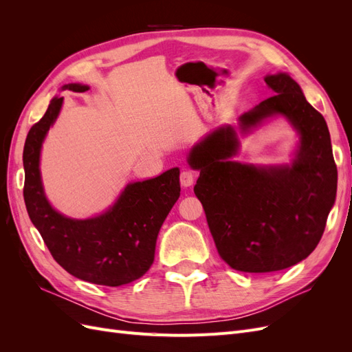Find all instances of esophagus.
Segmentation results:
<instances>
[{"label":"esophagus","mask_w":352,"mask_h":352,"mask_svg":"<svg viewBox=\"0 0 352 352\" xmlns=\"http://www.w3.org/2000/svg\"><path fill=\"white\" fill-rule=\"evenodd\" d=\"M195 180V175L190 172V170H184L182 173H180V184L182 186H190L194 184Z\"/></svg>","instance_id":"1"}]
</instances>
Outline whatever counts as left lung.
<instances>
[{
	"mask_svg": "<svg viewBox=\"0 0 352 352\" xmlns=\"http://www.w3.org/2000/svg\"><path fill=\"white\" fill-rule=\"evenodd\" d=\"M264 80L274 95L239 117L241 129L247 132L273 114L286 116L301 135L291 166L230 162L238 148L230 126L208 135L189 154V164L199 170L194 192L220 257L245 273L279 272L307 258L322 239L338 185L324 117L289 74Z\"/></svg>",
	"mask_w": 352,
	"mask_h": 352,
	"instance_id": "8db88e82",
	"label": "left lung"
}]
</instances>
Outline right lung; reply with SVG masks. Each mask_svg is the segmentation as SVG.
Wrapping results in <instances>:
<instances>
[{
  "label": "right lung",
  "instance_id": "1",
  "mask_svg": "<svg viewBox=\"0 0 352 352\" xmlns=\"http://www.w3.org/2000/svg\"><path fill=\"white\" fill-rule=\"evenodd\" d=\"M65 89L85 92L89 88L70 83ZM61 104L63 98H52L26 138L23 197L28 214L52 257L74 278L105 286L131 283L154 261L160 228L180 195L179 168L127 185L116 204L98 217L74 220L61 216L48 204L39 175L41 145Z\"/></svg>",
  "mask_w": 352,
  "mask_h": 352
}]
</instances>
